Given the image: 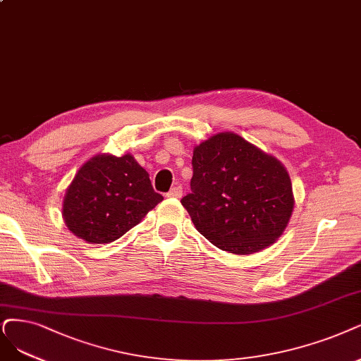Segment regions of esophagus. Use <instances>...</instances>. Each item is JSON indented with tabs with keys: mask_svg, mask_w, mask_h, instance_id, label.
I'll use <instances>...</instances> for the list:
<instances>
[{
	"mask_svg": "<svg viewBox=\"0 0 361 361\" xmlns=\"http://www.w3.org/2000/svg\"><path fill=\"white\" fill-rule=\"evenodd\" d=\"M181 195H183V188L180 184L173 185V188L166 193L168 197H181Z\"/></svg>",
	"mask_w": 361,
	"mask_h": 361,
	"instance_id": "esophagus-1",
	"label": "esophagus"
}]
</instances>
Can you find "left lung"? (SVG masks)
Returning <instances> with one entry per match:
<instances>
[{"label": "left lung", "instance_id": "obj_1", "mask_svg": "<svg viewBox=\"0 0 361 361\" xmlns=\"http://www.w3.org/2000/svg\"><path fill=\"white\" fill-rule=\"evenodd\" d=\"M192 166V192L181 204L212 245L251 255L281 236L295 201L279 160L226 132L196 147Z\"/></svg>", "mask_w": 361, "mask_h": 361}]
</instances>
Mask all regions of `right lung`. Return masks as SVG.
Instances as JSON below:
<instances>
[{"label": "right lung", "mask_w": 361, "mask_h": 361, "mask_svg": "<svg viewBox=\"0 0 361 361\" xmlns=\"http://www.w3.org/2000/svg\"><path fill=\"white\" fill-rule=\"evenodd\" d=\"M164 196L130 154H98L78 169L63 199L68 229L89 244H109L137 226Z\"/></svg>", "instance_id": "add662e5"}]
</instances>
